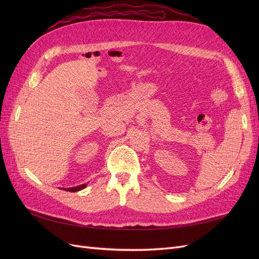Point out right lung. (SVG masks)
Returning <instances> with one entry per match:
<instances>
[{
	"mask_svg": "<svg viewBox=\"0 0 259 259\" xmlns=\"http://www.w3.org/2000/svg\"><path fill=\"white\" fill-rule=\"evenodd\" d=\"M86 188V184H83L81 186H76V187H72V188H65L66 191H70V192H76V191H80L82 189Z\"/></svg>",
	"mask_w": 259,
	"mask_h": 259,
	"instance_id": "1",
	"label": "right lung"
}]
</instances>
